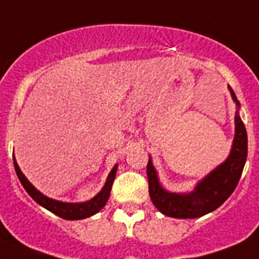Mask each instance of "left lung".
<instances>
[{
	"label": "left lung",
	"instance_id": "left-lung-1",
	"mask_svg": "<svg viewBox=\"0 0 259 259\" xmlns=\"http://www.w3.org/2000/svg\"><path fill=\"white\" fill-rule=\"evenodd\" d=\"M230 95L237 105L234 122L236 134L229 156L220 166L210 171L207 177L196 184L195 190L188 193L168 192L160 186L158 174L149 156L147 179L149 193L153 204L163 214L175 219H196L217 209L236 190L247 156V134L240 117V101L233 89L229 87Z\"/></svg>",
	"mask_w": 259,
	"mask_h": 259
}]
</instances>
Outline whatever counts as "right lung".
Returning <instances> with one entry per match:
<instances>
[{
  "instance_id": "1",
  "label": "right lung",
  "mask_w": 259,
  "mask_h": 259,
  "mask_svg": "<svg viewBox=\"0 0 259 259\" xmlns=\"http://www.w3.org/2000/svg\"><path fill=\"white\" fill-rule=\"evenodd\" d=\"M13 162H14L15 172L18 175L19 182H21V184H22L23 188L26 190V192L29 193L30 196L35 200L39 205H42L43 208L49 209L54 214L62 217V219H66V220H81V219L93 216L100 209H103L104 205L108 201V199H109L110 190H112L113 182H114V178H116L117 172L116 164L109 172V175H108V179H106L105 186L103 187V190L100 191L93 199L88 200L85 203H63V201L50 199V197L45 196L42 192H39L35 187L32 186L29 180H27V178L23 175L21 168H19L18 163L15 160L14 155H13Z\"/></svg>"
}]
</instances>
